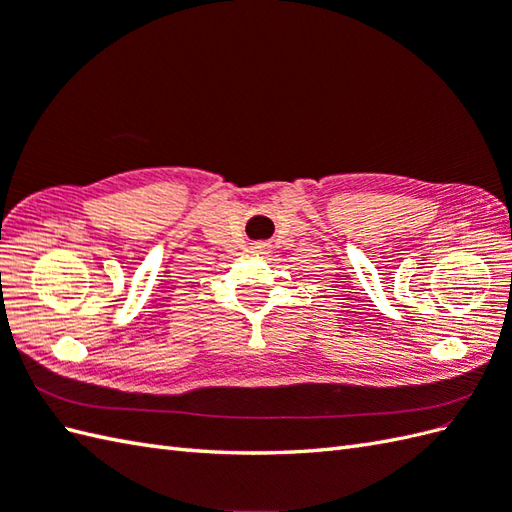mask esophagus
Listing matches in <instances>:
<instances>
[{"instance_id":"esophagus-1","label":"esophagus","mask_w":512,"mask_h":512,"mask_svg":"<svg viewBox=\"0 0 512 512\" xmlns=\"http://www.w3.org/2000/svg\"><path fill=\"white\" fill-rule=\"evenodd\" d=\"M253 248H255V253H266V251H268L266 244H255Z\"/></svg>"}]
</instances>
